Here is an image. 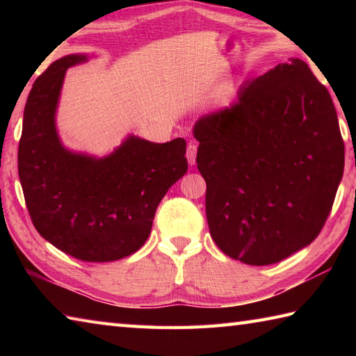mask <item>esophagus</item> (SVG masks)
Masks as SVG:
<instances>
[{"instance_id":"obj_1","label":"esophagus","mask_w":356,"mask_h":356,"mask_svg":"<svg viewBox=\"0 0 356 356\" xmlns=\"http://www.w3.org/2000/svg\"><path fill=\"white\" fill-rule=\"evenodd\" d=\"M195 156H197V145H195L194 142H190V145H188V149H186V157H188V163L191 166L195 163Z\"/></svg>"}]
</instances>
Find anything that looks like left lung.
<instances>
[{
	"mask_svg": "<svg viewBox=\"0 0 356 356\" xmlns=\"http://www.w3.org/2000/svg\"><path fill=\"white\" fill-rule=\"evenodd\" d=\"M211 237L252 266L311 245L344 170V142L327 88L301 59L245 82L237 101L194 125Z\"/></svg>",
	"mask_w": 356,
	"mask_h": 356,
	"instance_id": "8db88e82",
	"label": "left lung"
}]
</instances>
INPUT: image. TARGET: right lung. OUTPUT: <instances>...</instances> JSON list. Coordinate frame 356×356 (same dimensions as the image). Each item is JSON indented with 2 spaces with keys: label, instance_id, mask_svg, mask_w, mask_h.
<instances>
[{
  "label": "right lung",
  "instance_id": "1",
  "mask_svg": "<svg viewBox=\"0 0 356 356\" xmlns=\"http://www.w3.org/2000/svg\"><path fill=\"white\" fill-rule=\"evenodd\" d=\"M87 55L53 63L30 90L18 147V174L36 231L82 261H115L145 243L157 205L188 170L182 138L154 143L128 136L104 157L67 149L56 108L67 69Z\"/></svg>",
  "mask_w": 356,
  "mask_h": 356
}]
</instances>
